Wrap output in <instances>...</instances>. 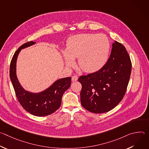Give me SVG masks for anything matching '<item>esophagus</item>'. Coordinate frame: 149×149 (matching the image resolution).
I'll use <instances>...</instances> for the list:
<instances>
[{"label": "esophagus", "mask_w": 149, "mask_h": 149, "mask_svg": "<svg viewBox=\"0 0 149 149\" xmlns=\"http://www.w3.org/2000/svg\"><path fill=\"white\" fill-rule=\"evenodd\" d=\"M78 77L77 75H73L71 78V79L72 81H76L78 80Z\"/></svg>", "instance_id": "1"}]
</instances>
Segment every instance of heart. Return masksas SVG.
Masks as SVG:
<instances>
[{
    "label": "heart",
    "instance_id": "obj_1",
    "mask_svg": "<svg viewBox=\"0 0 149 149\" xmlns=\"http://www.w3.org/2000/svg\"><path fill=\"white\" fill-rule=\"evenodd\" d=\"M110 47L109 40L105 35L82 33L68 39L65 51H62V55L67 67H73L74 59L77 58V64L84 71L93 72L105 65Z\"/></svg>",
    "mask_w": 149,
    "mask_h": 149
}]
</instances>
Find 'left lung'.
Returning a JSON list of instances; mask_svg holds the SVG:
<instances>
[{
  "mask_svg": "<svg viewBox=\"0 0 149 149\" xmlns=\"http://www.w3.org/2000/svg\"><path fill=\"white\" fill-rule=\"evenodd\" d=\"M132 71V62L125 48L116 41L110 58L99 71L79 77L82 107L94 113L108 112L119 104L125 93Z\"/></svg>",
  "mask_w": 149,
  "mask_h": 149,
  "instance_id": "1",
  "label": "left lung"
}]
</instances>
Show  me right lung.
<instances>
[{"instance_id":"add662e5","label":"right lung","mask_w":149,"mask_h":149,"mask_svg":"<svg viewBox=\"0 0 149 149\" xmlns=\"http://www.w3.org/2000/svg\"><path fill=\"white\" fill-rule=\"evenodd\" d=\"M35 43L33 41L26 42L15 52L11 60L9 74L16 96L22 107L32 115L44 117L52 114L60 107L63 93L71 86V77L60 78L49 87L39 93H32L25 90L16 75L17 58L21 50Z\"/></svg>"}]
</instances>
